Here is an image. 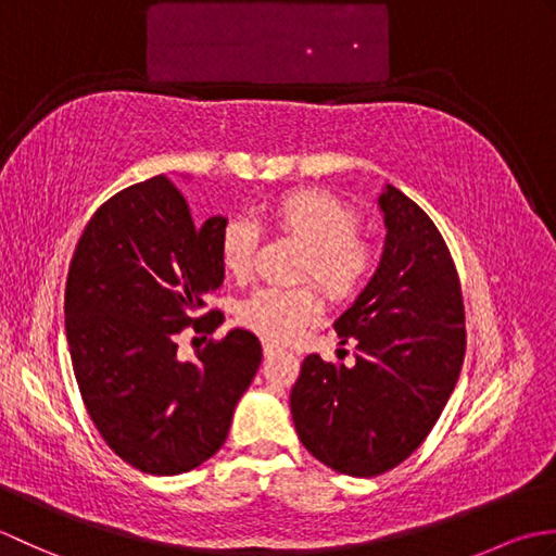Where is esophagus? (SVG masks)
I'll return each mask as SVG.
<instances>
[{"instance_id":"esophagus-1","label":"esophagus","mask_w":556,"mask_h":556,"mask_svg":"<svg viewBox=\"0 0 556 556\" xmlns=\"http://www.w3.org/2000/svg\"><path fill=\"white\" fill-rule=\"evenodd\" d=\"M263 353H265V358H269V356H277V353H279V346H277V344H269V341H263Z\"/></svg>"}]
</instances>
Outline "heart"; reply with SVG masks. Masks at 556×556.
<instances>
[{
  "instance_id": "heart-1",
  "label": "heart",
  "mask_w": 556,
  "mask_h": 556,
  "mask_svg": "<svg viewBox=\"0 0 556 556\" xmlns=\"http://www.w3.org/2000/svg\"><path fill=\"white\" fill-rule=\"evenodd\" d=\"M269 217L275 227L308 245L303 277L315 279L329 299L351 301L368 287L375 271V248L358 233V212L317 188H301L277 198ZM260 229L251 219L236 217L219 233V260L231 277L251 275ZM325 313L317 287H263L239 303L236 317L251 332L269 341H291Z\"/></svg>"
}]
</instances>
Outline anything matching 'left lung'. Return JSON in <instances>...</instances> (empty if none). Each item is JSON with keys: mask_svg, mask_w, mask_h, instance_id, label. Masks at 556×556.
Here are the masks:
<instances>
[{"mask_svg": "<svg viewBox=\"0 0 556 556\" xmlns=\"http://www.w3.org/2000/svg\"><path fill=\"white\" fill-rule=\"evenodd\" d=\"M384 253L358 301L334 323L356 365L311 353L291 389L299 440L337 473L375 478L425 442L466 356V313L440 229L394 186L380 195Z\"/></svg>", "mask_w": 556, "mask_h": 556, "instance_id": "left-lung-1", "label": "left lung"}]
</instances>
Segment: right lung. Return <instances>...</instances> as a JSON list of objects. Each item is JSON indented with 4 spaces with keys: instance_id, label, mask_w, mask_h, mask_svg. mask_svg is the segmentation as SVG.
Instances as JSON below:
<instances>
[{
    "instance_id": "add662e5",
    "label": "right lung",
    "mask_w": 556,
    "mask_h": 556,
    "mask_svg": "<svg viewBox=\"0 0 556 556\" xmlns=\"http://www.w3.org/2000/svg\"><path fill=\"white\" fill-rule=\"evenodd\" d=\"M198 222L179 184L152 176L102 203L68 265L64 313L74 375L102 440L150 476H179L219 452L233 408L263 361L255 334L231 332L195 361L176 356L181 329L212 334L222 311L219 233Z\"/></svg>"
}]
</instances>
